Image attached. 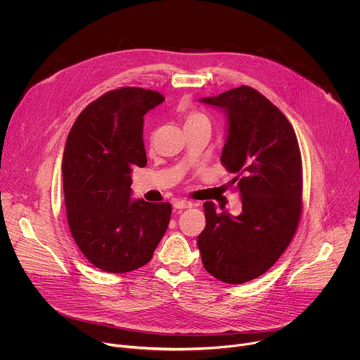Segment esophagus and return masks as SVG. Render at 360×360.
Returning a JSON list of instances; mask_svg holds the SVG:
<instances>
[{
    "mask_svg": "<svg viewBox=\"0 0 360 360\" xmlns=\"http://www.w3.org/2000/svg\"><path fill=\"white\" fill-rule=\"evenodd\" d=\"M192 202L186 200V199H175L174 200V208L175 210H186V208H192Z\"/></svg>",
    "mask_w": 360,
    "mask_h": 360,
    "instance_id": "34e87169",
    "label": "esophagus"
}]
</instances>
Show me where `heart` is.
Wrapping results in <instances>:
<instances>
[{
  "label": "heart",
  "instance_id": "obj_1",
  "mask_svg": "<svg viewBox=\"0 0 360 360\" xmlns=\"http://www.w3.org/2000/svg\"><path fill=\"white\" fill-rule=\"evenodd\" d=\"M182 117H184L185 129L196 127V125H202V124H208L210 125L208 117L205 115V114H202V112H199V111H195V110H184L182 111Z\"/></svg>",
  "mask_w": 360,
  "mask_h": 360
}]
</instances>
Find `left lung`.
<instances>
[{"label":"left lung","mask_w":360,"mask_h":360,"mask_svg":"<svg viewBox=\"0 0 360 360\" xmlns=\"http://www.w3.org/2000/svg\"><path fill=\"white\" fill-rule=\"evenodd\" d=\"M202 102L228 115L221 164L233 174L242 212L203 203L198 236L202 264L217 279L239 285L269 271L293 239L302 215V158L293 127L272 102L242 85Z\"/></svg>","instance_id":"8db88e82"}]
</instances>
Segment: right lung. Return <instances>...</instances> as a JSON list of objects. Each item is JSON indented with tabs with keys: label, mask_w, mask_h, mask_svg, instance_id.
I'll list each match as a JSON object with an SVG mask.
<instances>
[{
	"label": "right lung",
	"mask_w": 360,
	"mask_h": 360,
	"mask_svg": "<svg viewBox=\"0 0 360 360\" xmlns=\"http://www.w3.org/2000/svg\"><path fill=\"white\" fill-rule=\"evenodd\" d=\"M165 98L138 86L112 89L79 114L63 157L67 221L85 258L101 271L146 265L171 221L169 202L131 199V172L146 165L143 115Z\"/></svg>",
	"instance_id": "right-lung-1"
}]
</instances>
